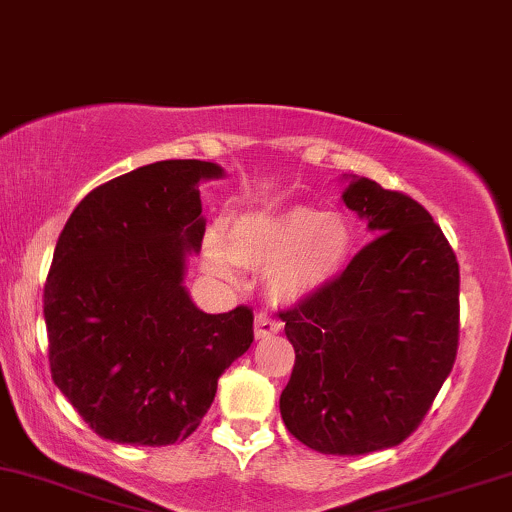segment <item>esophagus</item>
<instances>
[{"instance_id": "1", "label": "esophagus", "mask_w": 512, "mask_h": 512, "mask_svg": "<svg viewBox=\"0 0 512 512\" xmlns=\"http://www.w3.org/2000/svg\"><path fill=\"white\" fill-rule=\"evenodd\" d=\"M279 330H281V322L276 320V317L267 315V313H260L255 317V337L257 339L272 337V334H276Z\"/></svg>"}]
</instances>
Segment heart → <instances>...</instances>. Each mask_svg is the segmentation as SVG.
Listing matches in <instances>:
<instances>
[{"label":"heart","mask_w":512,"mask_h":512,"mask_svg":"<svg viewBox=\"0 0 512 512\" xmlns=\"http://www.w3.org/2000/svg\"><path fill=\"white\" fill-rule=\"evenodd\" d=\"M351 248L354 231L342 214L296 204L243 211L228 221L223 238L209 231L202 264L223 281L238 279V264L267 272L269 298L289 305L332 284L349 262Z\"/></svg>","instance_id":"1"}]
</instances>
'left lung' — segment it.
<instances>
[{"instance_id":"obj_1","label":"left lung","mask_w":512,"mask_h":512,"mask_svg":"<svg viewBox=\"0 0 512 512\" xmlns=\"http://www.w3.org/2000/svg\"><path fill=\"white\" fill-rule=\"evenodd\" d=\"M342 199L375 238L332 284L279 313L296 351L279 409L308 448L366 455L409 438L450 375L460 267L404 192L351 178Z\"/></svg>"}]
</instances>
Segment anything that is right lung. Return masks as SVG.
Instances as JSON below:
<instances>
[{"label": "right lung", "mask_w": 512, "mask_h": 512, "mask_svg": "<svg viewBox=\"0 0 512 512\" xmlns=\"http://www.w3.org/2000/svg\"><path fill=\"white\" fill-rule=\"evenodd\" d=\"M209 161H158L105 182L72 211L43 313L50 373L98 436L170 445L197 431L221 373L252 344V310L207 315L182 286L204 238Z\"/></svg>", "instance_id": "obj_1"}]
</instances>
